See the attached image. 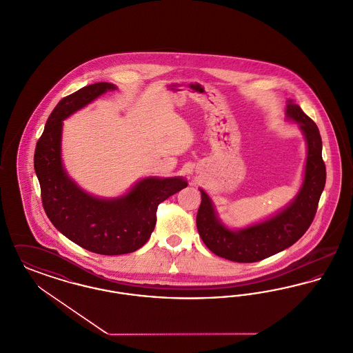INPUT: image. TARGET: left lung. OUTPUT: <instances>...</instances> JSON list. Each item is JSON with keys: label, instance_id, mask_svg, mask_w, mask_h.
Segmentation results:
<instances>
[{"label": "left lung", "instance_id": "left-lung-1", "mask_svg": "<svg viewBox=\"0 0 353 353\" xmlns=\"http://www.w3.org/2000/svg\"><path fill=\"white\" fill-rule=\"evenodd\" d=\"M285 119L299 124L307 145V157L302 185L283 209L246 228L230 229L219 219L209 194L200 188L201 205L196 219L197 230L206 248L221 258L250 263L283 252L307 232L315 217L325 185L319 128L292 99L287 101Z\"/></svg>", "mask_w": 353, "mask_h": 353}]
</instances>
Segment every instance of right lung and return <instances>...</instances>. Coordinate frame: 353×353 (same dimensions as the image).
Instances as JSON below:
<instances>
[{
    "instance_id": "right-lung-1",
    "label": "right lung",
    "mask_w": 353,
    "mask_h": 353,
    "mask_svg": "<svg viewBox=\"0 0 353 353\" xmlns=\"http://www.w3.org/2000/svg\"><path fill=\"white\" fill-rule=\"evenodd\" d=\"M117 85L90 84L52 110L34 153L43 209L51 223L74 243L101 255L128 254L151 236L160 202L188 186L184 177H144L112 199L97 197L77 184L62 161L63 120Z\"/></svg>"
}]
</instances>
